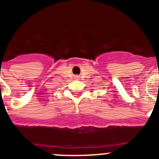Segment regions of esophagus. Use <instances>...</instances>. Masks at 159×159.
<instances>
[{
	"label": "esophagus",
	"instance_id": "esophagus-1",
	"mask_svg": "<svg viewBox=\"0 0 159 159\" xmlns=\"http://www.w3.org/2000/svg\"><path fill=\"white\" fill-rule=\"evenodd\" d=\"M79 78H80V77H79V76H78V75H76V76H75V79H79Z\"/></svg>",
	"mask_w": 159,
	"mask_h": 159
}]
</instances>
